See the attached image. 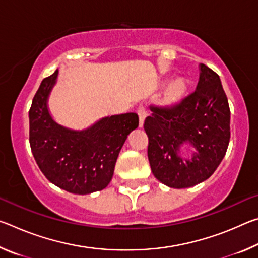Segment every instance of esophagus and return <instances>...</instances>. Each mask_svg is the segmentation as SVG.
Returning a JSON list of instances; mask_svg holds the SVG:
<instances>
[{"mask_svg":"<svg viewBox=\"0 0 258 258\" xmlns=\"http://www.w3.org/2000/svg\"><path fill=\"white\" fill-rule=\"evenodd\" d=\"M138 115H139V126L140 127H143V124H145V119L147 117V111L145 110V108L140 107L138 109Z\"/></svg>","mask_w":258,"mask_h":258,"instance_id":"1","label":"esophagus"}]
</instances>
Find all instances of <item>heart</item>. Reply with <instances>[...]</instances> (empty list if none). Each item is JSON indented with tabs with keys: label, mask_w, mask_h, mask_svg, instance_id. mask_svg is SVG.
<instances>
[{
	"label": "heart",
	"mask_w": 258,
	"mask_h": 258,
	"mask_svg": "<svg viewBox=\"0 0 258 258\" xmlns=\"http://www.w3.org/2000/svg\"><path fill=\"white\" fill-rule=\"evenodd\" d=\"M187 91V84L185 80L178 77L168 83L166 86L163 101L167 106H175L178 102H181L183 98L185 97Z\"/></svg>",
	"instance_id": "1"
}]
</instances>
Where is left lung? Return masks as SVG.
<instances>
[{
    "mask_svg": "<svg viewBox=\"0 0 258 258\" xmlns=\"http://www.w3.org/2000/svg\"><path fill=\"white\" fill-rule=\"evenodd\" d=\"M196 91L173 108L151 107L145 120L148 158L157 180L174 189L194 186L215 172L230 141V108L220 76L199 64ZM182 146L192 147L183 156Z\"/></svg>",
    "mask_w": 258,
    "mask_h": 258,
    "instance_id": "obj_1",
    "label": "left lung"
}]
</instances>
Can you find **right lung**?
Listing matches in <instances>:
<instances>
[{"mask_svg": "<svg viewBox=\"0 0 258 258\" xmlns=\"http://www.w3.org/2000/svg\"><path fill=\"white\" fill-rule=\"evenodd\" d=\"M59 71L44 78L29 110V143L45 177L71 194L87 195L110 183L127 135L139 126L135 112L107 116L85 130L60 125L47 101Z\"/></svg>", "mask_w": 258, "mask_h": 258, "instance_id": "obj_1", "label": "right lung"}]
</instances>
